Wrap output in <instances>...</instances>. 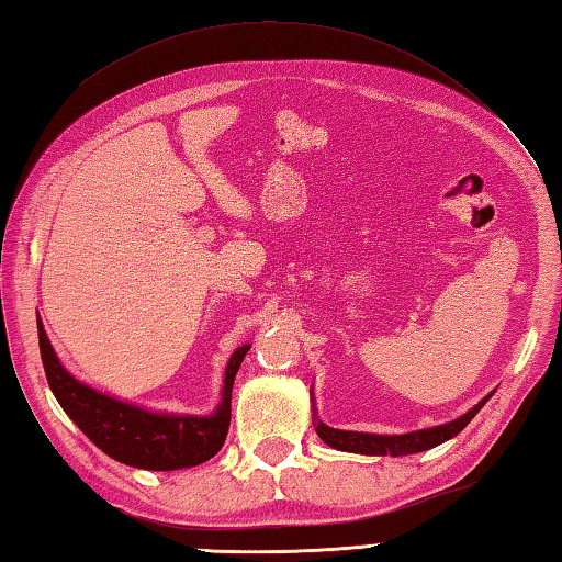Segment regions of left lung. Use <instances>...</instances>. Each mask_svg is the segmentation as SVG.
Instances as JSON below:
<instances>
[{
    "label": "left lung",
    "instance_id": "8db88e82",
    "mask_svg": "<svg viewBox=\"0 0 562 562\" xmlns=\"http://www.w3.org/2000/svg\"><path fill=\"white\" fill-rule=\"evenodd\" d=\"M487 398H483L479 405L451 420L447 425L439 427H429V429H417V432L411 435H393V437H381V435H367V432H345V429H333L324 423L316 425L318 437L326 441L328 447L340 449V451H355V453H369V457H384V453H391V457H405V453H415V451H425L432 449L441 441H447L451 437H457L461 429L469 425L475 413H479Z\"/></svg>",
    "mask_w": 562,
    "mask_h": 562
}]
</instances>
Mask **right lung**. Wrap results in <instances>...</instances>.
<instances>
[{"mask_svg":"<svg viewBox=\"0 0 562 562\" xmlns=\"http://www.w3.org/2000/svg\"><path fill=\"white\" fill-rule=\"evenodd\" d=\"M41 360L57 403L111 459L147 471H176L212 459L224 445L232 420V386L250 345H241L226 364L222 403L214 415H159L135 408L79 384L59 364L38 316Z\"/></svg>","mask_w":562,"mask_h":562,"instance_id":"obj_1","label":"right lung"}]
</instances>
